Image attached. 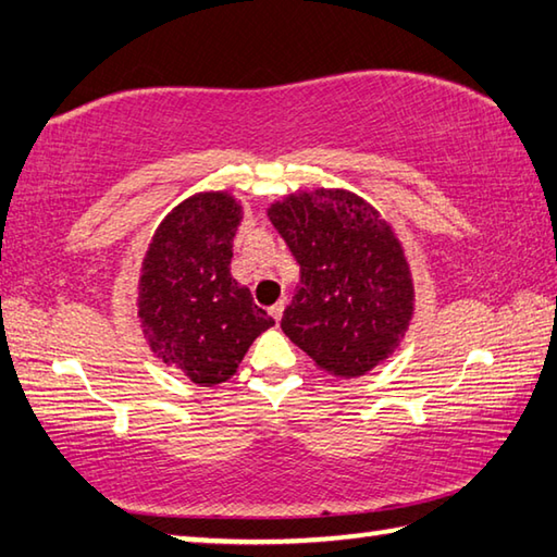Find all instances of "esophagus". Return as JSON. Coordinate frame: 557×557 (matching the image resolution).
Masks as SVG:
<instances>
[{
	"label": "esophagus",
	"mask_w": 557,
	"mask_h": 557,
	"mask_svg": "<svg viewBox=\"0 0 557 557\" xmlns=\"http://www.w3.org/2000/svg\"><path fill=\"white\" fill-rule=\"evenodd\" d=\"M282 312H285V301H277V305L270 307V317L275 319V322H280L282 319Z\"/></svg>",
	"instance_id": "34e87169"
}]
</instances>
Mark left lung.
<instances>
[{
    "label": "left lung",
    "mask_w": 557,
    "mask_h": 557,
    "mask_svg": "<svg viewBox=\"0 0 557 557\" xmlns=\"http://www.w3.org/2000/svg\"><path fill=\"white\" fill-rule=\"evenodd\" d=\"M268 215L299 262L282 332L338 379L375 369L400 346L414 301L391 223L344 188L289 194Z\"/></svg>",
    "instance_id": "left-lung-1"
}]
</instances>
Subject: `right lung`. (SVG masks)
<instances>
[{"label": "right lung", "instance_id": "1", "mask_svg": "<svg viewBox=\"0 0 557 557\" xmlns=\"http://www.w3.org/2000/svg\"><path fill=\"white\" fill-rule=\"evenodd\" d=\"M240 203L225 191L188 196L159 223L143 260L137 317L162 363L196 385H219L275 324L231 275Z\"/></svg>", "mask_w": 557, "mask_h": 557}]
</instances>
